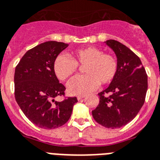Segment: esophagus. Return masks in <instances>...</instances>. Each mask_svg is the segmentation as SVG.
<instances>
[{
  "label": "esophagus",
  "instance_id": "esophagus-1",
  "mask_svg": "<svg viewBox=\"0 0 160 160\" xmlns=\"http://www.w3.org/2000/svg\"><path fill=\"white\" fill-rule=\"evenodd\" d=\"M84 97H85V95H84V94H82V95H78L77 96L78 100H80V99H82V98H84Z\"/></svg>",
  "mask_w": 160,
  "mask_h": 160
}]
</instances>
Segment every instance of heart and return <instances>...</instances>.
I'll list each match as a JSON object with an SVG mask.
<instances>
[{"instance_id": "1", "label": "heart", "mask_w": 160, "mask_h": 160, "mask_svg": "<svg viewBox=\"0 0 160 160\" xmlns=\"http://www.w3.org/2000/svg\"><path fill=\"white\" fill-rule=\"evenodd\" d=\"M71 57L58 55L53 63V71L61 80H67L76 72L80 66H84L86 75L72 78L67 84L69 93L82 95L93 91L101 84L111 83L118 73V62L109 53H102L94 47L72 51Z\"/></svg>"}]
</instances>
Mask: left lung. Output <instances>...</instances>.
<instances>
[{
	"instance_id": "left-lung-1",
	"label": "left lung",
	"mask_w": 160,
	"mask_h": 160,
	"mask_svg": "<svg viewBox=\"0 0 160 160\" xmlns=\"http://www.w3.org/2000/svg\"><path fill=\"white\" fill-rule=\"evenodd\" d=\"M105 42L116 54L118 73L109 86L98 93L99 103L92 115L102 127L115 129L133 120L143 106L148 89L147 74L138 56L127 46L113 39Z\"/></svg>"
}]
</instances>
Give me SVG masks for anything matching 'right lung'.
Returning <instances> with one entry per match:
<instances>
[{
  "label": "right lung",
  "instance_id": "1",
  "mask_svg": "<svg viewBox=\"0 0 160 160\" xmlns=\"http://www.w3.org/2000/svg\"><path fill=\"white\" fill-rule=\"evenodd\" d=\"M68 44L48 41L34 47L23 56L15 67V97L28 120L38 127L54 129L70 119L76 97L58 102L57 96H65L66 87L59 83L53 63Z\"/></svg>",
  "mask_w": 160,
  "mask_h": 160
}]
</instances>
